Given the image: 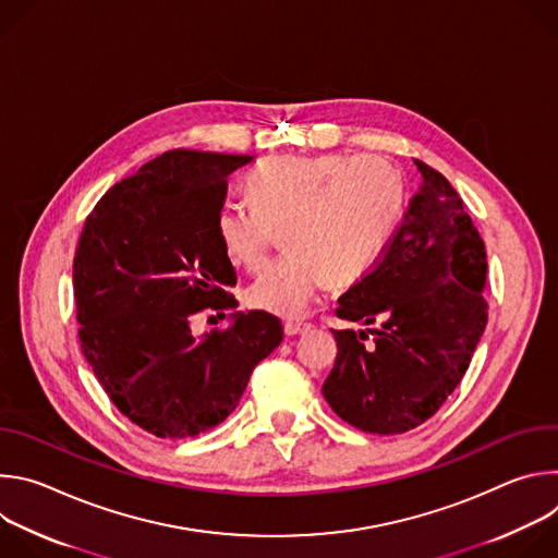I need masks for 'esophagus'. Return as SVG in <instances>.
Segmentation results:
<instances>
[{
	"instance_id": "esophagus-1",
	"label": "esophagus",
	"mask_w": 558,
	"mask_h": 558,
	"mask_svg": "<svg viewBox=\"0 0 558 558\" xmlns=\"http://www.w3.org/2000/svg\"><path fill=\"white\" fill-rule=\"evenodd\" d=\"M306 331H311V325H306V323H298V320L284 323V333H287L289 338H293V336H304Z\"/></svg>"
}]
</instances>
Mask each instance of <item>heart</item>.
<instances>
[{
  "label": "heart",
  "mask_w": 558,
  "mask_h": 558,
  "mask_svg": "<svg viewBox=\"0 0 558 558\" xmlns=\"http://www.w3.org/2000/svg\"><path fill=\"white\" fill-rule=\"evenodd\" d=\"M247 205H225L216 235L233 267L265 265L274 233L291 254L247 289V302L271 315L300 317L327 282L349 287L381 256L402 220L404 183L379 154L278 156L245 181Z\"/></svg>",
  "instance_id": "1"
}]
</instances>
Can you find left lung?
Instances as JSON below:
<instances>
[{
    "label": "left lung",
    "instance_id": "obj_1",
    "mask_svg": "<svg viewBox=\"0 0 558 558\" xmlns=\"http://www.w3.org/2000/svg\"><path fill=\"white\" fill-rule=\"evenodd\" d=\"M422 174L402 225L344 295L336 315L377 329L333 331L336 364L323 395L347 424L407 433L448 400L488 323L486 245L444 174ZM374 340L367 342V333Z\"/></svg>",
    "mask_w": 558,
    "mask_h": 558
}]
</instances>
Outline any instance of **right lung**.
<instances>
[{
    "mask_svg": "<svg viewBox=\"0 0 558 558\" xmlns=\"http://www.w3.org/2000/svg\"><path fill=\"white\" fill-rule=\"evenodd\" d=\"M247 154L172 149L114 183L86 218L72 263L78 342L112 404L161 439L211 430L252 371L282 342L267 311H234L196 337L205 307L238 306L235 271L216 235L227 177Z\"/></svg>",
    "mask_w": 558,
    "mask_h": 558,
    "instance_id": "right-lung-1",
    "label": "right lung"
}]
</instances>
